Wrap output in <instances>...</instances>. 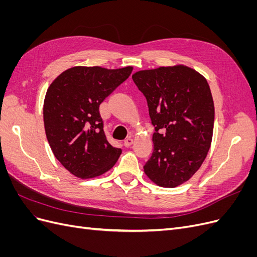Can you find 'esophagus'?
<instances>
[{"label":"esophagus","mask_w":257,"mask_h":257,"mask_svg":"<svg viewBox=\"0 0 257 257\" xmlns=\"http://www.w3.org/2000/svg\"><path fill=\"white\" fill-rule=\"evenodd\" d=\"M133 143H134V139L132 138V137H128V138L125 139V141H124V146H125V147H131L132 145H133Z\"/></svg>","instance_id":"esophagus-1"}]
</instances>
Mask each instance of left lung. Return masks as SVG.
Returning <instances> with one entry per match:
<instances>
[{
	"label": "left lung",
	"instance_id": "obj_1",
	"mask_svg": "<svg viewBox=\"0 0 257 257\" xmlns=\"http://www.w3.org/2000/svg\"><path fill=\"white\" fill-rule=\"evenodd\" d=\"M132 78L147 98L155 130L144 172L157 185L176 188L197 172L211 146V90L203 75L183 64L144 69Z\"/></svg>",
	"mask_w": 257,
	"mask_h": 257
}]
</instances>
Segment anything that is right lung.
<instances>
[{"label":"right lung","mask_w":257,"mask_h":257,"mask_svg":"<svg viewBox=\"0 0 257 257\" xmlns=\"http://www.w3.org/2000/svg\"><path fill=\"white\" fill-rule=\"evenodd\" d=\"M133 66H74L62 72L46 92L44 125L54 157L77 178L108 172L122 152L108 143L99 105L128 78Z\"/></svg>","instance_id":"right-lung-1"}]
</instances>
